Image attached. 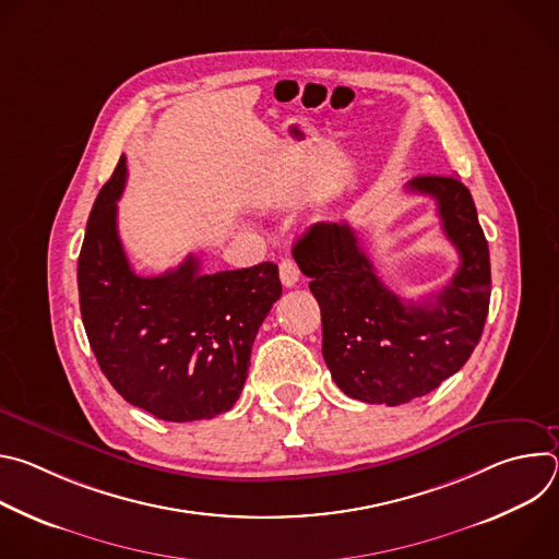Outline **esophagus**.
<instances>
[{"mask_svg":"<svg viewBox=\"0 0 559 559\" xmlns=\"http://www.w3.org/2000/svg\"><path fill=\"white\" fill-rule=\"evenodd\" d=\"M278 274H281V283H283L285 287H294V285L298 283V278H300V270H298V265H296L294 261H289V259L281 261V265H278Z\"/></svg>","mask_w":559,"mask_h":559,"instance_id":"34e87169","label":"esophagus"}]
</instances>
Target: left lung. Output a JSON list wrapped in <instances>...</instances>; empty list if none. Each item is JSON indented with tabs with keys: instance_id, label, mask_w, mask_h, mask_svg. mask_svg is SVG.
Returning a JSON list of instances; mask_svg holds the SVG:
<instances>
[{
	"instance_id": "obj_1",
	"label": "left lung",
	"mask_w": 559,
	"mask_h": 559,
	"mask_svg": "<svg viewBox=\"0 0 559 559\" xmlns=\"http://www.w3.org/2000/svg\"><path fill=\"white\" fill-rule=\"evenodd\" d=\"M409 190L438 203L442 229L460 254L457 272L429 300L403 302L389 292L345 221L316 223L294 246L321 305L332 378L369 405H405L440 386L468 360L489 313V246L468 188L455 177H418Z\"/></svg>"
}]
</instances>
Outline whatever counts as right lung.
Returning a JSON list of instances; mask_svg holds the SVG:
<instances>
[{
    "label": "right lung",
    "instance_id": "right-lung-1",
    "mask_svg": "<svg viewBox=\"0 0 559 559\" xmlns=\"http://www.w3.org/2000/svg\"><path fill=\"white\" fill-rule=\"evenodd\" d=\"M126 156L97 194L76 263L79 307L93 354L130 405L158 420H210L238 401L259 328L281 298L278 267L203 274L188 257L136 276L117 229Z\"/></svg>",
    "mask_w": 559,
    "mask_h": 559
}]
</instances>
